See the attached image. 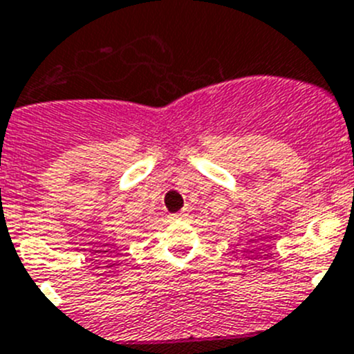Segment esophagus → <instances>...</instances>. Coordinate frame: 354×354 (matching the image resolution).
<instances>
[{
    "label": "esophagus",
    "instance_id": "esophagus-1",
    "mask_svg": "<svg viewBox=\"0 0 354 354\" xmlns=\"http://www.w3.org/2000/svg\"><path fill=\"white\" fill-rule=\"evenodd\" d=\"M187 216V211H180V213H174V214H169L171 220H181V218Z\"/></svg>",
    "mask_w": 354,
    "mask_h": 354
}]
</instances>
